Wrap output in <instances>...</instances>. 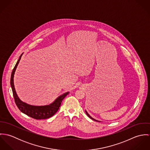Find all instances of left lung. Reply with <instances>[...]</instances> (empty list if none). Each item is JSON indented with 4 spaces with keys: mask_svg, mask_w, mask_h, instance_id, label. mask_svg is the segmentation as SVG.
<instances>
[{
    "mask_svg": "<svg viewBox=\"0 0 150 150\" xmlns=\"http://www.w3.org/2000/svg\"><path fill=\"white\" fill-rule=\"evenodd\" d=\"M86 115H88V117H89V118H91V119H92V120H94V121H98V122H100V121H98V120H95V119H94V118H92V117H91V116H90V115H89V114H88V112H86Z\"/></svg>",
    "mask_w": 150,
    "mask_h": 150,
    "instance_id": "1",
    "label": "left lung"
}]
</instances>
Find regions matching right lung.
<instances>
[{"mask_svg":"<svg viewBox=\"0 0 150 150\" xmlns=\"http://www.w3.org/2000/svg\"><path fill=\"white\" fill-rule=\"evenodd\" d=\"M22 55V54H21V56L20 57L19 59L18 60L17 64L15 65L13 70V71L11 73V79H10V84L12 88L13 94L14 98L15 103L17 106L22 112L25 114L26 115L34 119L43 120V119H47L50 117H51L58 111L59 107L61 106V105L63 99L69 94V92H67L64 93L63 95L58 97L53 103H52L49 105H46V106H32L22 102L16 93L14 85V73L16 71V70L18 64H19V62L21 59Z\"/></svg>","mask_w":150,"mask_h":150,"instance_id":"1","label":"right lung"}]
</instances>
